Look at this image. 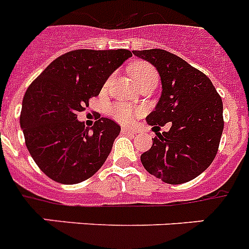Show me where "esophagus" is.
Wrapping results in <instances>:
<instances>
[{"instance_id":"obj_1","label":"esophagus","mask_w":249,"mask_h":249,"mask_svg":"<svg viewBox=\"0 0 249 249\" xmlns=\"http://www.w3.org/2000/svg\"><path fill=\"white\" fill-rule=\"evenodd\" d=\"M121 133L123 134H130V135H134L135 131L133 129H129V128H123L121 129Z\"/></svg>"}]
</instances>
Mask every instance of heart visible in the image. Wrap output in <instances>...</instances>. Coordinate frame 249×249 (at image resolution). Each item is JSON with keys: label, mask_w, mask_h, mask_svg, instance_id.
I'll return each mask as SVG.
<instances>
[{"label": "heart", "mask_w": 249, "mask_h": 249, "mask_svg": "<svg viewBox=\"0 0 249 249\" xmlns=\"http://www.w3.org/2000/svg\"><path fill=\"white\" fill-rule=\"evenodd\" d=\"M129 72L137 84H141L147 79L157 78L156 69L145 61H135L134 64H131L130 68H129ZM110 112L116 120L123 123V124H130L131 121L135 119V116L139 114V110L131 105L119 102V104L111 106Z\"/></svg>", "instance_id": "b5f03b06"}]
</instances>
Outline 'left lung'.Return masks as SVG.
Listing matches in <instances>:
<instances>
[{
	"label": "left lung",
	"mask_w": 249,
	"mask_h": 249,
	"mask_svg": "<svg viewBox=\"0 0 249 249\" xmlns=\"http://www.w3.org/2000/svg\"><path fill=\"white\" fill-rule=\"evenodd\" d=\"M133 53L155 65L161 76L162 94L147 123L171 125L169 131L155 130L152 147L141 161L165 183H187L203 173L217 153L224 129L221 97L209 76L177 54L160 48Z\"/></svg>",
	"instance_id": "obj_1"
}]
</instances>
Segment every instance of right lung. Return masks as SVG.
Returning a JSON list of instances; mask_svg holds the SVG:
<instances>
[{
    "label": "right lung",
    "instance_id": "right-lung-1",
    "mask_svg": "<svg viewBox=\"0 0 249 249\" xmlns=\"http://www.w3.org/2000/svg\"><path fill=\"white\" fill-rule=\"evenodd\" d=\"M130 56L123 48L74 50L53 60L28 87L20 125L30 156L50 179L80 183L105 163L120 125L98 118L87 128L76 118Z\"/></svg>",
    "mask_w": 249,
    "mask_h": 249
}]
</instances>
